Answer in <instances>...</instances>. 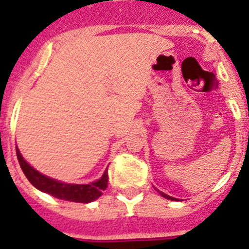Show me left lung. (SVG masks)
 Instances as JSON below:
<instances>
[{"label":"left lung","instance_id":"1","mask_svg":"<svg viewBox=\"0 0 249 249\" xmlns=\"http://www.w3.org/2000/svg\"><path fill=\"white\" fill-rule=\"evenodd\" d=\"M159 194H160V195H161V196H163V197H165V199H169V200H176V199H174V197L169 196V195H166V194L161 193V191H159Z\"/></svg>","mask_w":249,"mask_h":249}]
</instances>
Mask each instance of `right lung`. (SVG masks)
<instances>
[{
    "mask_svg": "<svg viewBox=\"0 0 249 249\" xmlns=\"http://www.w3.org/2000/svg\"><path fill=\"white\" fill-rule=\"evenodd\" d=\"M17 156L20 164V168L28 181L32 183L36 189L42 193H46L56 199H63V200L75 201V203H90L101 196L103 191L107 189V182H108V173L106 170L98 181L91 182L89 185H73V183H64L53 178H49L44 174L38 173L36 169H33L29 165L20 151L17 148Z\"/></svg>",
    "mask_w": 249,
    "mask_h": 249,
    "instance_id": "1",
    "label": "right lung"
}]
</instances>
